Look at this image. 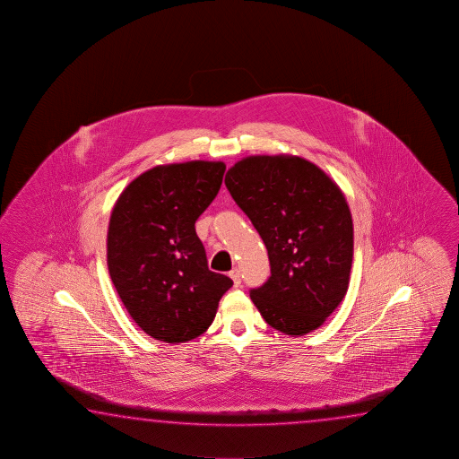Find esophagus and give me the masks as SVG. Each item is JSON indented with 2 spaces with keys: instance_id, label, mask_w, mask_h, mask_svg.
<instances>
[{
  "instance_id": "1",
  "label": "esophagus",
  "mask_w": 459,
  "mask_h": 459,
  "mask_svg": "<svg viewBox=\"0 0 459 459\" xmlns=\"http://www.w3.org/2000/svg\"><path fill=\"white\" fill-rule=\"evenodd\" d=\"M230 278L233 280L234 288H239V286H241V273H239L238 268H234V270L230 272Z\"/></svg>"
}]
</instances>
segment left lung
<instances>
[{"mask_svg": "<svg viewBox=\"0 0 459 459\" xmlns=\"http://www.w3.org/2000/svg\"><path fill=\"white\" fill-rule=\"evenodd\" d=\"M225 185L264 239L272 276L250 289L264 321L288 335L318 329L349 289L353 221L341 187L297 156H250Z\"/></svg>", "mask_w": 459, "mask_h": 459, "instance_id": "left-lung-1", "label": "left lung"}]
</instances>
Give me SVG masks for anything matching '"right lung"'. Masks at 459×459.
I'll return each instance as SVG.
<instances>
[{"mask_svg":"<svg viewBox=\"0 0 459 459\" xmlns=\"http://www.w3.org/2000/svg\"><path fill=\"white\" fill-rule=\"evenodd\" d=\"M226 165H157L118 195L108 231V268L133 321L156 341L204 334L233 281L210 272L195 220L220 191Z\"/></svg>","mask_w":459,"mask_h":459,"instance_id":"1","label":"right lung"}]
</instances>
